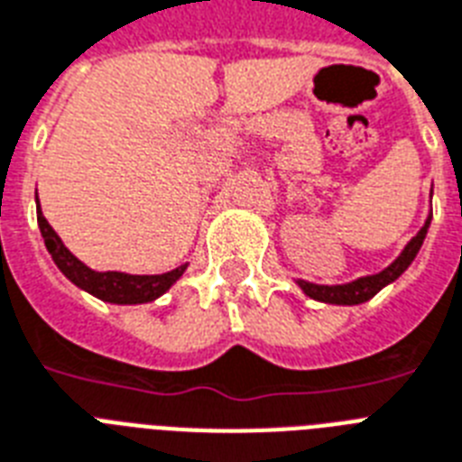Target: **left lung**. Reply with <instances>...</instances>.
<instances>
[{"label":"left lung","instance_id":"obj_1","mask_svg":"<svg viewBox=\"0 0 462 462\" xmlns=\"http://www.w3.org/2000/svg\"><path fill=\"white\" fill-rule=\"evenodd\" d=\"M430 221L431 217L427 219L422 228H420L418 236H412V241L405 245V250L401 253L391 267H386L383 272L374 276H363V279H357L353 283H343V286H315V283H308V282H300V289L310 295V298H315V300H322V302H336V305H357V302H365L370 300L372 295H377L379 291L391 283L393 279L403 274L408 264L415 260V254H418L420 245H422L424 236H427V228H430Z\"/></svg>","mask_w":462,"mask_h":462}]
</instances>
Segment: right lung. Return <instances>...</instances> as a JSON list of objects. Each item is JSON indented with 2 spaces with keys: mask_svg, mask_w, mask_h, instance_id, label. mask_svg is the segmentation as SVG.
Masks as SVG:
<instances>
[{
  "mask_svg": "<svg viewBox=\"0 0 462 462\" xmlns=\"http://www.w3.org/2000/svg\"><path fill=\"white\" fill-rule=\"evenodd\" d=\"M38 224L42 231L44 245L50 250L51 260L57 262V267L71 279L76 286L85 289L88 293L97 295L99 300L106 302H119V305H133V302H147L154 300L157 295L171 286L180 274L186 264L167 274H154V276H133V274H121V272H92L90 267H85L79 257H73L69 250L64 248V243L57 236V231L50 226V221L44 219V214L40 212L38 205Z\"/></svg>",
  "mask_w": 462,
  "mask_h": 462,
  "instance_id": "add662e5",
  "label": "right lung"
}]
</instances>
